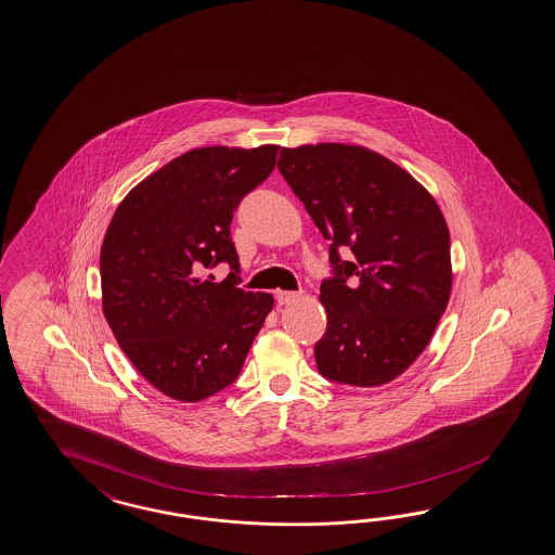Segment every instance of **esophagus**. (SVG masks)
Masks as SVG:
<instances>
[{
    "label": "esophagus",
    "instance_id": "34e87169",
    "mask_svg": "<svg viewBox=\"0 0 555 555\" xmlns=\"http://www.w3.org/2000/svg\"><path fill=\"white\" fill-rule=\"evenodd\" d=\"M276 302L279 305H291V302H295L298 297H300V293H291V291H276Z\"/></svg>",
    "mask_w": 555,
    "mask_h": 555
}]
</instances>
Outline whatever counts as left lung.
<instances>
[{
    "label": "left lung",
    "instance_id": "8db88e82",
    "mask_svg": "<svg viewBox=\"0 0 555 555\" xmlns=\"http://www.w3.org/2000/svg\"><path fill=\"white\" fill-rule=\"evenodd\" d=\"M279 170L331 241L335 279L321 284V375L380 387L403 375L446 312L453 271L446 217L405 168L359 144L281 150ZM349 245L354 261L339 262Z\"/></svg>",
    "mask_w": 555,
    "mask_h": 555
}]
</instances>
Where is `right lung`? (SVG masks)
Instances as JSON below:
<instances>
[{"label": "right lung", "mask_w": 555, "mask_h": 555, "mask_svg": "<svg viewBox=\"0 0 555 555\" xmlns=\"http://www.w3.org/2000/svg\"><path fill=\"white\" fill-rule=\"evenodd\" d=\"M276 144L204 146L138 182L109 220L102 311L124 354L152 387L196 403L238 377L274 298L236 288L234 208L271 175ZM218 261L222 284L197 274Z\"/></svg>", "instance_id": "obj_1"}]
</instances>
